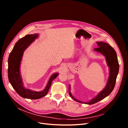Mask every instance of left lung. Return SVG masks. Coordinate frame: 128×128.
Masks as SVG:
<instances>
[{
	"label": "left lung",
	"instance_id": "obj_1",
	"mask_svg": "<svg viewBox=\"0 0 128 128\" xmlns=\"http://www.w3.org/2000/svg\"><path fill=\"white\" fill-rule=\"evenodd\" d=\"M98 48L94 49V50L102 53L106 58L107 64L110 68V75L107 84L104 89L100 91L94 98L88 102H83L76 99L70 92V86H69V94L70 97L76 102L89 105L93 104L103 100L109 96L115 87L117 76L119 72V65L118 61L117 54L112 47L108 44L104 42H96Z\"/></svg>",
	"mask_w": 128,
	"mask_h": 128
}]
</instances>
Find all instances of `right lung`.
<instances>
[{
	"instance_id": "right-lung-1",
	"label": "right lung",
	"mask_w": 128,
	"mask_h": 128,
	"mask_svg": "<svg viewBox=\"0 0 128 128\" xmlns=\"http://www.w3.org/2000/svg\"><path fill=\"white\" fill-rule=\"evenodd\" d=\"M38 34L27 35L19 39L10 53L8 58V75L9 82L17 93L22 98L36 100L42 98L48 93L52 82L58 76V73L53 74L50 78L45 89L42 91H34L26 89L20 73L21 64L24 51L38 37Z\"/></svg>"
}]
</instances>
